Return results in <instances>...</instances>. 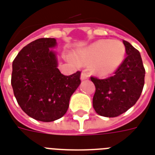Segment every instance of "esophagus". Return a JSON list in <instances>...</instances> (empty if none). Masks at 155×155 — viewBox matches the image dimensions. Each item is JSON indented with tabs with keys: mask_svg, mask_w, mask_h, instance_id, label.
Segmentation results:
<instances>
[{
	"mask_svg": "<svg viewBox=\"0 0 155 155\" xmlns=\"http://www.w3.org/2000/svg\"><path fill=\"white\" fill-rule=\"evenodd\" d=\"M88 78H89V74H88V73H86L85 71H82V73H81V81L87 80Z\"/></svg>",
	"mask_w": 155,
	"mask_h": 155,
	"instance_id": "1",
	"label": "esophagus"
}]
</instances>
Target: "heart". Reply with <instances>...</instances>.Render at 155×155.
Returning a JSON list of instances; mask_svg holds the SVG:
<instances>
[{
  "instance_id": "b5f03b06",
  "label": "heart",
  "mask_w": 155,
  "mask_h": 155,
  "mask_svg": "<svg viewBox=\"0 0 155 155\" xmlns=\"http://www.w3.org/2000/svg\"><path fill=\"white\" fill-rule=\"evenodd\" d=\"M126 47L119 40H98L78 55L76 59L82 64L92 62L93 71L104 76L113 73L123 61Z\"/></svg>"
}]
</instances>
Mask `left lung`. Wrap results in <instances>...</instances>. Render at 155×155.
<instances>
[{
	"label": "left lung",
	"instance_id": "left-lung-1",
	"mask_svg": "<svg viewBox=\"0 0 155 155\" xmlns=\"http://www.w3.org/2000/svg\"><path fill=\"white\" fill-rule=\"evenodd\" d=\"M127 57L114 73L106 79L91 76L94 84L93 107L98 115L115 117L135 105L145 84V70L141 57L130 42L123 41Z\"/></svg>",
	"mask_w": 155,
	"mask_h": 155
}]
</instances>
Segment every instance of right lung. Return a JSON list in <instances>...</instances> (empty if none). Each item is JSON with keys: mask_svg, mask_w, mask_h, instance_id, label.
I'll use <instances>...</instances> for the list:
<instances>
[{"mask_svg": "<svg viewBox=\"0 0 155 155\" xmlns=\"http://www.w3.org/2000/svg\"><path fill=\"white\" fill-rule=\"evenodd\" d=\"M55 38H42L23 48L12 64L11 85L17 103L38 121H53L65 115L81 84V71L64 75L51 48Z\"/></svg>", "mask_w": 155, "mask_h": 155, "instance_id": "1", "label": "right lung"}]
</instances>
